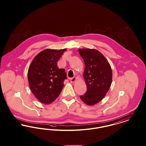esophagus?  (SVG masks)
Here are the masks:
<instances>
[{
  "mask_svg": "<svg viewBox=\"0 0 146 146\" xmlns=\"http://www.w3.org/2000/svg\"><path fill=\"white\" fill-rule=\"evenodd\" d=\"M76 80V77H72L70 78V81L71 83H74Z\"/></svg>",
  "mask_w": 146,
  "mask_h": 146,
  "instance_id": "esophagus-1",
  "label": "esophagus"
}]
</instances>
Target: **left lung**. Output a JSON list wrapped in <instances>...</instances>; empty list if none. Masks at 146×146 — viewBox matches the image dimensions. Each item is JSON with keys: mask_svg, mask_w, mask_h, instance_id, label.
<instances>
[{"mask_svg": "<svg viewBox=\"0 0 146 146\" xmlns=\"http://www.w3.org/2000/svg\"><path fill=\"white\" fill-rule=\"evenodd\" d=\"M85 63L83 76L87 91L80 96L85 104L92 106L104 98L111 85L112 72L110 63L95 49H79Z\"/></svg>", "mask_w": 146, "mask_h": 146, "instance_id": "obj_1", "label": "left lung"}]
</instances>
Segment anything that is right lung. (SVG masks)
I'll return each instance as SVG.
<instances>
[{"label":"right lung","instance_id":"1","mask_svg":"<svg viewBox=\"0 0 146 146\" xmlns=\"http://www.w3.org/2000/svg\"><path fill=\"white\" fill-rule=\"evenodd\" d=\"M66 50L46 49L36 56L28 71L30 89L42 104H49L59 96L67 78L64 69H59L57 62Z\"/></svg>","mask_w":146,"mask_h":146}]
</instances>
